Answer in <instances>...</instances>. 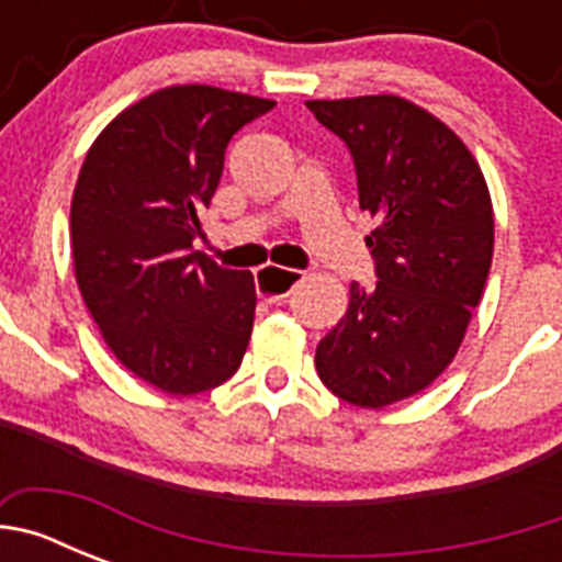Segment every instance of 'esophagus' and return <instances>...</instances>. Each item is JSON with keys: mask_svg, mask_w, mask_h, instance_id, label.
Segmentation results:
<instances>
[{"mask_svg": "<svg viewBox=\"0 0 562 562\" xmlns=\"http://www.w3.org/2000/svg\"><path fill=\"white\" fill-rule=\"evenodd\" d=\"M301 281V272L297 270H286V267H276V265H265L256 270V290L258 295L276 304V301H284L292 290Z\"/></svg>", "mask_w": 562, "mask_h": 562, "instance_id": "esophagus-1", "label": "esophagus"}]
</instances>
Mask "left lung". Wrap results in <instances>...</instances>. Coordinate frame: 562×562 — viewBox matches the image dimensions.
Listing matches in <instances>:
<instances>
[{
  "instance_id": "obj_1",
  "label": "left lung",
  "mask_w": 562,
  "mask_h": 562,
  "mask_svg": "<svg viewBox=\"0 0 562 562\" xmlns=\"http://www.w3.org/2000/svg\"><path fill=\"white\" fill-rule=\"evenodd\" d=\"M306 106L355 157L376 265V284H351L317 342V374L357 408H385L453 362L493 265V200L473 151L428 109L400 95Z\"/></svg>"
}]
</instances>
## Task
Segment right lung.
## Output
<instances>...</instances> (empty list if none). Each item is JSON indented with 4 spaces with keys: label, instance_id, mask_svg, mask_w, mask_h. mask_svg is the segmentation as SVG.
Returning a JSON list of instances; mask_svg holds the SVG:
<instances>
[{
    "label": "right lung",
    "instance_id": "1",
    "mask_svg": "<svg viewBox=\"0 0 562 562\" xmlns=\"http://www.w3.org/2000/svg\"><path fill=\"white\" fill-rule=\"evenodd\" d=\"M276 101L173 83L123 109L89 146L69 207L72 267L109 351L171 396L241 366L256 284L193 252L233 134Z\"/></svg>",
    "mask_w": 562,
    "mask_h": 562
}]
</instances>
